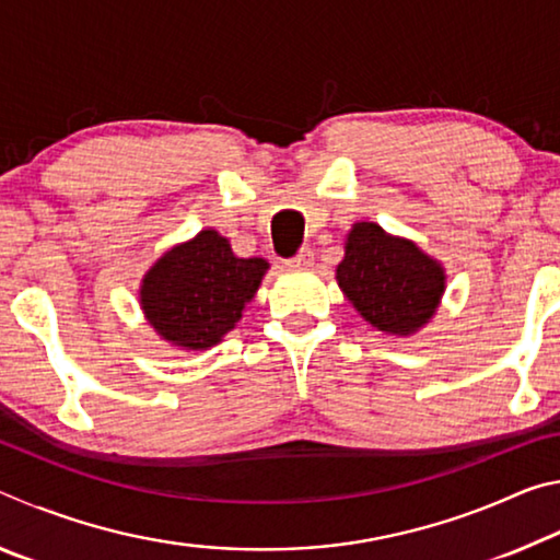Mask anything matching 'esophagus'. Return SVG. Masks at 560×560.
I'll use <instances>...</instances> for the list:
<instances>
[{
    "mask_svg": "<svg viewBox=\"0 0 560 560\" xmlns=\"http://www.w3.org/2000/svg\"><path fill=\"white\" fill-rule=\"evenodd\" d=\"M311 261H314V252L308 249V246H303V249L296 254V257L289 259V267H296V269H306L311 267Z\"/></svg>",
    "mask_w": 560,
    "mask_h": 560,
    "instance_id": "esophagus-1",
    "label": "esophagus"
}]
</instances>
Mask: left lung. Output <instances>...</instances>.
<instances>
[{
    "mask_svg": "<svg viewBox=\"0 0 560 560\" xmlns=\"http://www.w3.org/2000/svg\"><path fill=\"white\" fill-rule=\"evenodd\" d=\"M338 287L360 316L385 334H415L432 318L444 291V271L412 242L360 222L348 234Z\"/></svg>",
    "mask_w": 560,
    "mask_h": 560,
    "instance_id": "left-lung-1",
    "label": "left lung"
}]
</instances>
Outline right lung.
Masks as SVG:
<instances>
[{
	"instance_id": "obj_1",
	"label": "right lung",
	"mask_w": 560,
	"mask_h": 560,
	"mask_svg": "<svg viewBox=\"0 0 560 560\" xmlns=\"http://www.w3.org/2000/svg\"><path fill=\"white\" fill-rule=\"evenodd\" d=\"M269 264L234 257L230 242L205 230L160 257L145 273L140 303L160 336L185 350L220 343L242 318Z\"/></svg>"
}]
</instances>
